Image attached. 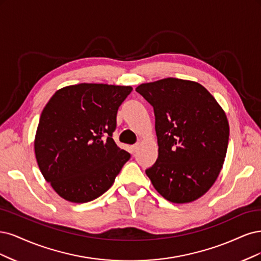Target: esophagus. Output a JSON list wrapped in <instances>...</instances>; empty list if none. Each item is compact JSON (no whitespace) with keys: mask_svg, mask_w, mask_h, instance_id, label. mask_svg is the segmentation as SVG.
Segmentation results:
<instances>
[{"mask_svg":"<svg viewBox=\"0 0 261 261\" xmlns=\"http://www.w3.org/2000/svg\"><path fill=\"white\" fill-rule=\"evenodd\" d=\"M139 144H134V145H132L131 146V150H132V152H137V150H138V148H139Z\"/></svg>","mask_w":261,"mask_h":261,"instance_id":"obj_1","label":"esophagus"}]
</instances>
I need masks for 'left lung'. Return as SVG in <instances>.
<instances>
[{"instance_id": "8db88e82", "label": "left lung", "mask_w": 261, "mask_h": 261, "mask_svg": "<svg viewBox=\"0 0 261 261\" xmlns=\"http://www.w3.org/2000/svg\"><path fill=\"white\" fill-rule=\"evenodd\" d=\"M136 91L153 106L158 158L146 169L156 191L175 204L203 196L219 175L229 143L222 107L198 82L166 78Z\"/></svg>"}]
</instances>
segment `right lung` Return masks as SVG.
Returning a JSON list of instances; mask_svg holds the SVG:
<instances>
[{
    "instance_id": "right-lung-1",
    "label": "right lung",
    "mask_w": 261,
    "mask_h": 261,
    "mask_svg": "<svg viewBox=\"0 0 261 261\" xmlns=\"http://www.w3.org/2000/svg\"><path fill=\"white\" fill-rule=\"evenodd\" d=\"M130 86L80 83L62 88L42 111L35 138L40 171L62 198L88 203L113 186L130 154L113 140Z\"/></svg>"
}]
</instances>
